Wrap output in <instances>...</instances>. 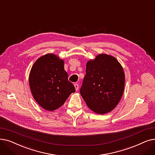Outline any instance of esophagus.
<instances>
[{
	"label": "esophagus",
	"instance_id": "obj_1",
	"mask_svg": "<svg viewBox=\"0 0 155 155\" xmlns=\"http://www.w3.org/2000/svg\"><path fill=\"white\" fill-rule=\"evenodd\" d=\"M74 86H75V90L77 91L78 90V85L77 84H74Z\"/></svg>",
	"mask_w": 155,
	"mask_h": 155
}]
</instances>
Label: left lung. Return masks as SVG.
Returning <instances> with one entry per match:
<instances>
[{
    "label": "left lung",
    "instance_id": "obj_1",
    "mask_svg": "<svg viewBox=\"0 0 155 155\" xmlns=\"http://www.w3.org/2000/svg\"><path fill=\"white\" fill-rule=\"evenodd\" d=\"M125 73L112 56L101 54L86 64V74L80 92L94 112L103 115L112 111L124 93Z\"/></svg>",
    "mask_w": 155,
    "mask_h": 155
}]
</instances>
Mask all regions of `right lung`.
<instances>
[{"instance_id":"1","label":"right lung","mask_w":155,"mask_h":155,"mask_svg":"<svg viewBox=\"0 0 155 155\" xmlns=\"http://www.w3.org/2000/svg\"><path fill=\"white\" fill-rule=\"evenodd\" d=\"M68 78L63 59L52 53L41 56L32 66L29 75L33 97L44 110H57L75 92V87Z\"/></svg>"}]
</instances>
